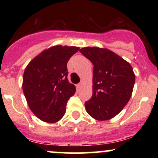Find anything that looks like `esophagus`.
Returning a JSON list of instances; mask_svg holds the SVG:
<instances>
[{
	"mask_svg": "<svg viewBox=\"0 0 158 158\" xmlns=\"http://www.w3.org/2000/svg\"><path fill=\"white\" fill-rule=\"evenodd\" d=\"M81 86H82V82H80L77 85V88H78V89H79V88H81Z\"/></svg>",
	"mask_w": 158,
	"mask_h": 158,
	"instance_id": "obj_1",
	"label": "esophagus"
}]
</instances>
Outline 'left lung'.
Masks as SVG:
<instances>
[{"instance_id":"left-lung-1","label":"left lung","mask_w":158,"mask_h":158,"mask_svg":"<svg viewBox=\"0 0 158 158\" xmlns=\"http://www.w3.org/2000/svg\"><path fill=\"white\" fill-rule=\"evenodd\" d=\"M79 51L94 65L93 94L85 106L97 120L117 115L131 98L135 76L131 64L108 49L84 48Z\"/></svg>"}]
</instances>
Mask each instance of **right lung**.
I'll return each instance as SVG.
<instances>
[{
	"mask_svg": "<svg viewBox=\"0 0 158 158\" xmlns=\"http://www.w3.org/2000/svg\"><path fill=\"white\" fill-rule=\"evenodd\" d=\"M79 50L77 47L54 46L29 63L23 77L27 104L38 118L53 123L62 118L68 99L76 92L68 79L67 64Z\"/></svg>",
	"mask_w": 158,
	"mask_h": 158,
	"instance_id": "add662e5",
	"label": "right lung"
}]
</instances>
